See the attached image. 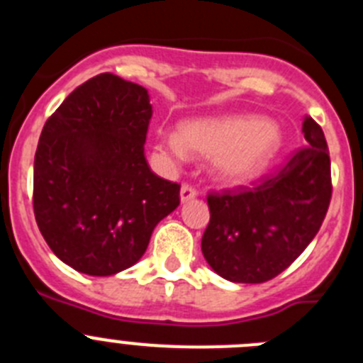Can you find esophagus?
Here are the masks:
<instances>
[{
    "label": "esophagus",
    "mask_w": 363,
    "mask_h": 363,
    "mask_svg": "<svg viewBox=\"0 0 363 363\" xmlns=\"http://www.w3.org/2000/svg\"><path fill=\"white\" fill-rule=\"evenodd\" d=\"M198 191L194 187H191V185H182V191H179V198H182V203H185V201L192 200V198H196Z\"/></svg>",
    "instance_id": "1"
}]
</instances>
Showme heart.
<instances>
[{
  "mask_svg": "<svg viewBox=\"0 0 363 363\" xmlns=\"http://www.w3.org/2000/svg\"><path fill=\"white\" fill-rule=\"evenodd\" d=\"M281 147L278 125L252 114L185 121L179 133L160 130L156 149L165 158L184 162L189 150L214 160V172L227 184L256 178Z\"/></svg>",
  "mask_w": 363,
  "mask_h": 363,
  "instance_id": "heart-1",
  "label": "heart"
}]
</instances>
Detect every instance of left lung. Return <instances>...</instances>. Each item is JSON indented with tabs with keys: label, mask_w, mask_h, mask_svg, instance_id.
<instances>
[{
	"label": "left lung",
	"mask_w": 363,
	"mask_h": 363,
	"mask_svg": "<svg viewBox=\"0 0 363 363\" xmlns=\"http://www.w3.org/2000/svg\"><path fill=\"white\" fill-rule=\"evenodd\" d=\"M307 147L252 187L207 196L211 220L201 238L207 264L236 284H264L306 251L331 201V160L323 130L301 123Z\"/></svg>",
	"instance_id": "obj_1"
}]
</instances>
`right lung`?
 I'll return each mask as SVG.
<instances>
[{"mask_svg": "<svg viewBox=\"0 0 363 363\" xmlns=\"http://www.w3.org/2000/svg\"><path fill=\"white\" fill-rule=\"evenodd\" d=\"M152 105L111 72L70 92L47 120L34 158V216L54 255L91 277L133 267L179 205V185L150 171Z\"/></svg>", "mask_w": 363, "mask_h": 363, "instance_id": "right-lung-1", "label": "right lung"}]
</instances>
